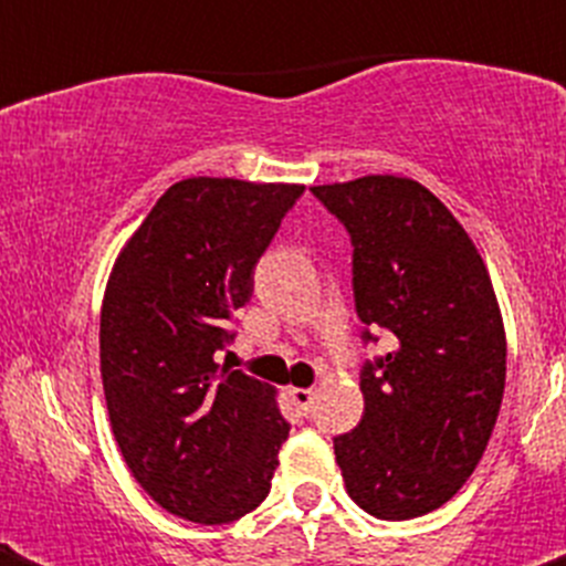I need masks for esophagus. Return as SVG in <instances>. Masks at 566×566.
Listing matches in <instances>:
<instances>
[{
	"mask_svg": "<svg viewBox=\"0 0 566 566\" xmlns=\"http://www.w3.org/2000/svg\"><path fill=\"white\" fill-rule=\"evenodd\" d=\"M287 396H291V402L296 405L300 413H308L314 408V390H308V387H291Z\"/></svg>",
	"mask_w": 566,
	"mask_h": 566,
	"instance_id": "esophagus-1",
	"label": "esophagus"
}]
</instances>
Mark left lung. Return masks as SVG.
Returning <instances> with one entry per match:
<instances>
[{
  "label": "left lung",
  "instance_id": "8db88e82",
  "mask_svg": "<svg viewBox=\"0 0 566 566\" xmlns=\"http://www.w3.org/2000/svg\"><path fill=\"white\" fill-rule=\"evenodd\" d=\"M353 238L355 311L390 337L361 370L364 417L335 438L346 491L378 520L440 509L482 461L505 390V328L464 226L420 181L311 188Z\"/></svg>",
  "mask_w": 566,
  "mask_h": 566
}]
</instances>
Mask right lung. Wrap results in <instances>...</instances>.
Instances as JSON below:
<instances>
[{
  "label": "right lung",
  "instance_id": "obj_1",
  "mask_svg": "<svg viewBox=\"0 0 566 566\" xmlns=\"http://www.w3.org/2000/svg\"><path fill=\"white\" fill-rule=\"evenodd\" d=\"M302 185L176 181L128 238L99 319L117 447L164 511L220 526L270 493L287 420L275 390L217 364L252 273Z\"/></svg>",
  "mask_w": 566,
  "mask_h": 566
}]
</instances>
